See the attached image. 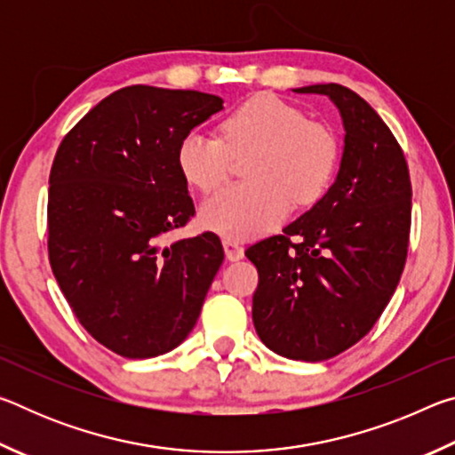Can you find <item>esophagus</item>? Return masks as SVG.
Segmentation results:
<instances>
[{"mask_svg": "<svg viewBox=\"0 0 455 455\" xmlns=\"http://www.w3.org/2000/svg\"><path fill=\"white\" fill-rule=\"evenodd\" d=\"M222 246H225V255L228 260H241L244 257V249L236 241L225 238V241H222Z\"/></svg>", "mask_w": 455, "mask_h": 455, "instance_id": "esophagus-1", "label": "esophagus"}]
</instances>
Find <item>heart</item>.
Here are the masks:
<instances>
[{
	"label": "heart",
	"mask_w": 455,
	"mask_h": 455,
	"mask_svg": "<svg viewBox=\"0 0 455 455\" xmlns=\"http://www.w3.org/2000/svg\"><path fill=\"white\" fill-rule=\"evenodd\" d=\"M220 136L190 130L179 144V168L203 195L228 180L233 158L244 179L204 203L200 220L227 238H251L275 228L292 203L309 206L325 196L337 174L341 144L333 128L275 94H257L230 108Z\"/></svg>",
	"instance_id": "1"
}]
</instances>
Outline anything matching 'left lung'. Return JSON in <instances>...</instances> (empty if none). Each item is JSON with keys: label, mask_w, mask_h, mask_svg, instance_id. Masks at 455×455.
<instances>
[{"label": "left lung", "mask_w": 455, "mask_h": 455, "mask_svg": "<svg viewBox=\"0 0 455 455\" xmlns=\"http://www.w3.org/2000/svg\"><path fill=\"white\" fill-rule=\"evenodd\" d=\"M333 100L345 126L337 180L311 211L246 249L259 271L252 323L268 349L325 361L363 339L402 279L411 180L387 124L339 84L297 88Z\"/></svg>", "instance_id": "left-lung-1"}]
</instances>
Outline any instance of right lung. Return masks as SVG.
Returning <instances> with one entry per match:
<instances>
[{
  "mask_svg": "<svg viewBox=\"0 0 455 455\" xmlns=\"http://www.w3.org/2000/svg\"><path fill=\"white\" fill-rule=\"evenodd\" d=\"M219 110L222 98L204 92L122 88L92 108L53 158V276L82 327L122 357L180 345L225 260L214 233L163 246L195 217L179 144Z\"/></svg>",
  "mask_w": 455,
  "mask_h": 455,
  "instance_id": "obj_1",
  "label": "right lung"
}]
</instances>
